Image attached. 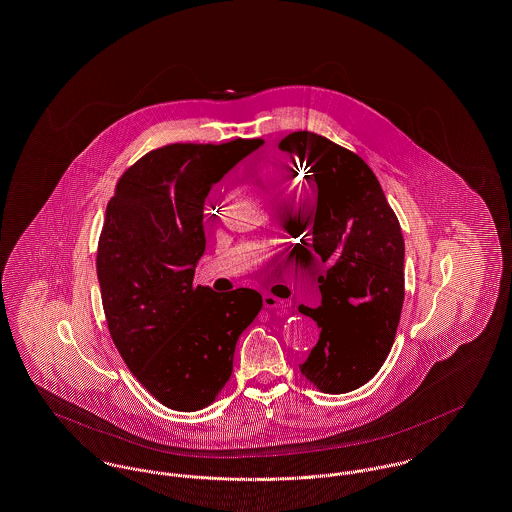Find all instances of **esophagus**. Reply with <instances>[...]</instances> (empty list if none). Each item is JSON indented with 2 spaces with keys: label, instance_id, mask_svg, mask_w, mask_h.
I'll list each match as a JSON object with an SVG mask.
<instances>
[{
  "label": "esophagus",
  "instance_id": "34e87169",
  "mask_svg": "<svg viewBox=\"0 0 512 512\" xmlns=\"http://www.w3.org/2000/svg\"><path fill=\"white\" fill-rule=\"evenodd\" d=\"M263 304H265V308H273V310H279V312H286L288 306H290L286 300H281V298H277L273 294H265L263 296Z\"/></svg>",
  "mask_w": 512,
  "mask_h": 512
}]
</instances>
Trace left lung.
<instances>
[{"label":"left lung","instance_id":"left-lung-1","mask_svg":"<svg viewBox=\"0 0 512 512\" xmlns=\"http://www.w3.org/2000/svg\"><path fill=\"white\" fill-rule=\"evenodd\" d=\"M279 147L296 155L318 186L308 235L326 265L320 306H298L320 328L300 371L322 393H349L377 375L395 341L404 302L402 231L361 157L310 131L286 135Z\"/></svg>","mask_w":512,"mask_h":512}]
</instances>
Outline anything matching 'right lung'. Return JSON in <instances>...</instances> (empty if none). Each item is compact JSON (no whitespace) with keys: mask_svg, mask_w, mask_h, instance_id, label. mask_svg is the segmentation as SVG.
I'll use <instances>...</instances> for the list:
<instances>
[{"mask_svg":"<svg viewBox=\"0 0 512 512\" xmlns=\"http://www.w3.org/2000/svg\"><path fill=\"white\" fill-rule=\"evenodd\" d=\"M263 145L174 143L119 178L98 243L102 304L117 351L165 406L212 404L233 371V351L263 298L253 288L214 292L194 284L206 249L204 202L241 159Z\"/></svg>","mask_w":512,"mask_h":512,"instance_id":"1","label":"right lung"}]
</instances>
